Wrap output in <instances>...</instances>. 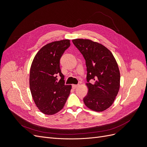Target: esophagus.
Returning a JSON list of instances; mask_svg holds the SVG:
<instances>
[{
    "label": "esophagus",
    "mask_w": 147,
    "mask_h": 147,
    "mask_svg": "<svg viewBox=\"0 0 147 147\" xmlns=\"http://www.w3.org/2000/svg\"><path fill=\"white\" fill-rule=\"evenodd\" d=\"M78 86V84H72V88L76 89Z\"/></svg>",
    "instance_id": "34e87169"
}]
</instances>
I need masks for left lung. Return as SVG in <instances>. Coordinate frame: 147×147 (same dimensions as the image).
Listing matches in <instances>:
<instances>
[{
  "instance_id": "1",
  "label": "left lung",
  "mask_w": 147,
  "mask_h": 147,
  "mask_svg": "<svg viewBox=\"0 0 147 147\" xmlns=\"http://www.w3.org/2000/svg\"><path fill=\"white\" fill-rule=\"evenodd\" d=\"M72 42L83 55L87 67L88 94L85 105L102 112L112 105L120 86V73L113 54L102 44L89 39L77 38ZM92 80L93 83H90Z\"/></svg>"
}]
</instances>
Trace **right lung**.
<instances>
[{"mask_svg":"<svg viewBox=\"0 0 147 147\" xmlns=\"http://www.w3.org/2000/svg\"><path fill=\"white\" fill-rule=\"evenodd\" d=\"M70 45L68 39L49 43L37 52L31 64V94L38 109L45 115H54L63 109L70 94L72 86L64 84L59 63ZM58 75L61 77L59 81Z\"/></svg>","mask_w":147,"mask_h":147,"instance_id":"add662e5","label":"right lung"}]
</instances>
